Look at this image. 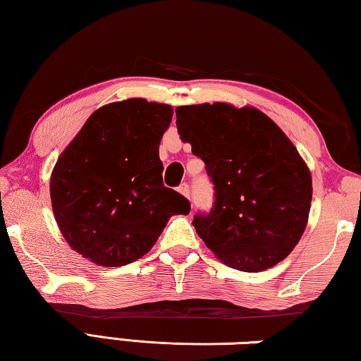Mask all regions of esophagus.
<instances>
[{
	"mask_svg": "<svg viewBox=\"0 0 361 361\" xmlns=\"http://www.w3.org/2000/svg\"><path fill=\"white\" fill-rule=\"evenodd\" d=\"M178 192H180L181 195H185L186 199H189V186L186 185V183H183V185L178 186Z\"/></svg>",
	"mask_w": 361,
	"mask_h": 361,
	"instance_id": "34e87169",
	"label": "esophagus"
}]
</instances>
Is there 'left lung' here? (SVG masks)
Wrapping results in <instances>:
<instances>
[{
    "mask_svg": "<svg viewBox=\"0 0 361 361\" xmlns=\"http://www.w3.org/2000/svg\"><path fill=\"white\" fill-rule=\"evenodd\" d=\"M176 129L215 185L212 212L192 221L205 245L243 272L283 261L312 202L310 170L291 140L259 109L223 102L178 106Z\"/></svg>",
    "mask_w": 361,
    "mask_h": 361,
    "instance_id": "left-lung-1",
    "label": "left lung"
}]
</instances>
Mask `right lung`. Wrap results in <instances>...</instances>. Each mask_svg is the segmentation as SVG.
Returning a JSON list of instances; mask_svg holds the SVG:
<instances>
[{
  "label": "right lung",
  "instance_id": "right-lung-1",
  "mask_svg": "<svg viewBox=\"0 0 361 361\" xmlns=\"http://www.w3.org/2000/svg\"><path fill=\"white\" fill-rule=\"evenodd\" d=\"M166 103L127 99L90 114L57 159L51 202L68 245L94 264L126 266L154 245L170 216L191 210L162 183Z\"/></svg>",
  "mask_w": 361,
  "mask_h": 361
}]
</instances>
